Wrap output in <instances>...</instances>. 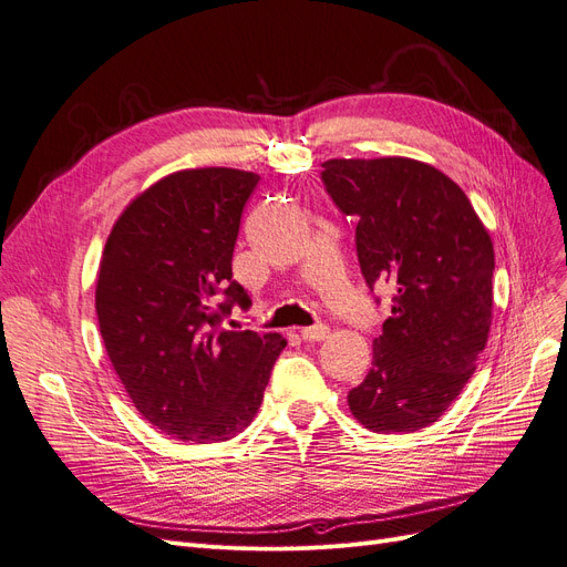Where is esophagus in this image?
<instances>
[{
  "label": "esophagus",
  "mask_w": 567,
  "mask_h": 567,
  "mask_svg": "<svg viewBox=\"0 0 567 567\" xmlns=\"http://www.w3.org/2000/svg\"><path fill=\"white\" fill-rule=\"evenodd\" d=\"M327 336H329V327L327 324H315V327L301 329V338L310 340V342H319V340H324Z\"/></svg>",
  "instance_id": "1"
}]
</instances>
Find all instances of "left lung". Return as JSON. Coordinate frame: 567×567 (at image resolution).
Returning <instances> with one entry per match:
<instances>
[{
  "mask_svg": "<svg viewBox=\"0 0 567 567\" xmlns=\"http://www.w3.org/2000/svg\"><path fill=\"white\" fill-rule=\"evenodd\" d=\"M333 204L357 217V255L373 289L396 285L373 342V368L348 393L354 420L375 433L437 422L475 373L494 310V243L465 192L410 157L327 159Z\"/></svg>",
  "mask_w": 567,
  "mask_h": 567,
  "instance_id": "obj_1",
  "label": "left lung"
}]
</instances>
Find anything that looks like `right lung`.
I'll list each match as a JSON object with an SVG mask.
<instances>
[{"mask_svg":"<svg viewBox=\"0 0 567 567\" xmlns=\"http://www.w3.org/2000/svg\"><path fill=\"white\" fill-rule=\"evenodd\" d=\"M252 171L183 168L143 189L104 245L94 308L106 354L145 422L206 445L248 429L261 405L280 333L229 331L231 306H250L231 280ZM223 290L225 305H215Z\"/></svg>","mask_w":567,"mask_h":567,"instance_id":"add662e5","label":"right lung"}]
</instances>
